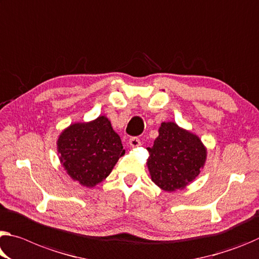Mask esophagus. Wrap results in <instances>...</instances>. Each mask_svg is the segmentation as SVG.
<instances>
[{"instance_id": "esophagus-1", "label": "esophagus", "mask_w": 259, "mask_h": 259, "mask_svg": "<svg viewBox=\"0 0 259 259\" xmlns=\"http://www.w3.org/2000/svg\"><path fill=\"white\" fill-rule=\"evenodd\" d=\"M129 144L131 147H138L141 145V141H139L137 137H131L129 139Z\"/></svg>"}]
</instances>
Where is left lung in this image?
Here are the masks:
<instances>
[{"instance_id": "obj_1", "label": "left lung", "mask_w": 259, "mask_h": 259, "mask_svg": "<svg viewBox=\"0 0 259 259\" xmlns=\"http://www.w3.org/2000/svg\"><path fill=\"white\" fill-rule=\"evenodd\" d=\"M151 180L163 191L186 188L199 175L206 161V147L197 135L175 122H162L159 136L147 147Z\"/></svg>"}]
</instances>
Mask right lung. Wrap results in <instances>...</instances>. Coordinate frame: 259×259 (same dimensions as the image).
<instances>
[{"mask_svg": "<svg viewBox=\"0 0 259 259\" xmlns=\"http://www.w3.org/2000/svg\"><path fill=\"white\" fill-rule=\"evenodd\" d=\"M57 153L64 170L80 186L93 188L104 181L125 153L110 121L99 116L72 123L57 138Z\"/></svg>", "mask_w": 259, "mask_h": 259, "instance_id": "add662e5", "label": "right lung"}]
</instances>
